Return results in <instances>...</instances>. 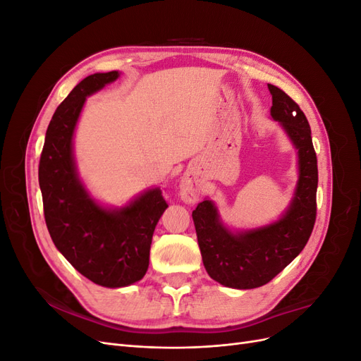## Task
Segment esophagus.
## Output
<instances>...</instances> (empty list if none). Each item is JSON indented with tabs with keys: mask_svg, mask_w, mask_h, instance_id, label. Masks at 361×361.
Returning a JSON list of instances; mask_svg holds the SVG:
<instances>
[{
	"mask_svg": "<svg viewBox=\"0 0 361 361\" xmlns=\"http://www.w3.org/2000/svg\"><path fill=\"white\" fill-rule=\"evenodd\" d=\"M179 195L185 203H195L200 197V185L191 174H185L179 185Z\"/></svg>",
	"mask_w": 361,
	"mask_h": 361,
	"instance_id": "obj_1",
	"label": "esophagus"
}]
</instances>
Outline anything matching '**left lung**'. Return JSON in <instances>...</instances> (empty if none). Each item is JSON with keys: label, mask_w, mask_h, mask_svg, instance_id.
<instances>
[{"label": "left lung", "mask_w": 361, "mask_h": 361, "mask_svg": "<svg viewBox=\"0 0 361 361\" xmlns=\"http://www.w3.org/2000/svg\"><path fill=\"white\" fill-rule=\"evenodd\" d=\"M268 89L272 94L271 117L298 150V182L289 207L277 221L243 232L227 228L211 200H203L192 211L207 274L233 289H255L274 279L301 253L316 220L318 159L310 125L285 92L272 84Z\"/></svg>", "instance_id": "1"}]
</instances>
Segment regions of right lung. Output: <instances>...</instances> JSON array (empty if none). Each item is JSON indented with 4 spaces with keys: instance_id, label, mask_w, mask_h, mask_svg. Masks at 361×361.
Instances as JSON below:
<instances>
[{
    "instance_id": "1",
    "label": "right lung",
    "mask_w": 361,
    "mask_h": 361,
    "mask_svg": "<svg viewBox=\"0 0 361 361\" xmlns=\"http://www.w3.org/2000/svg\"><path fill=\"white\" fill-rule=\"evenodd\" d=\"M93 73L68 94L47 129L39 185L47 227L60 253L84 277L105 288H123L145 277L152 236L169 204L159 188L140 194L117 209L101 206L76 171L73 133L87 96L118 78Z\"/></svg>"
}]
</instances>
